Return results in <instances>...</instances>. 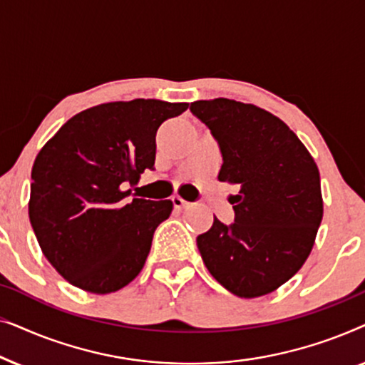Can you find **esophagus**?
<instances>
[{"instance_id": "esophagus-1", "label": "esophagus", "mask_w": 365, "mask_h": 365, "mask_svg": "<svg viewBox=\"0 0 365 365\" xmlns=\"http://www.w3.org/2000/svg\"><path fill=\"white\" fill-rule=\"evenodd\" d=\"M171 201H173V204H174V207H178V209H181V207H186L187 206V201H184V199L181 197V196H173L171 197Z\"/></svg>"}]
</instances>
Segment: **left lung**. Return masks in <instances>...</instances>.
I'll use <instances>...</instances> for the list:
<instances>
[{"mask_svg":"<svg viewBox=\"0 0 365 365\" xmlns=\"http://www.w3.org/2000/svg\"><path fill=\"white\" fill-rule=\"evenodd\" d=\"M191 113L221 149L217 179L239 189L234 222L214 217L196 239L199 252L234 296H266L312 251L324 211L317 164L286 123L254 104L217 98L191 103Z\"/></svg>","mask_w":365,"mask_h":365,"instance_id":"obj_1","label":"left lung"}]
</instances>
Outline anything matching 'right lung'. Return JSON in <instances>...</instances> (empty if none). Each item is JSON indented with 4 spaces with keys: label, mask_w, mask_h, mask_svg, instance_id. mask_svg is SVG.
<instances>
[{
    "label": "right lung",
    "mask_w": 365,
    "mask_h": 365,
    "mask_svg": "<svg viewBox=\"0 0 365 365\" xmlns=\"http://www.w3.org/2000/svg\"><path fill=\"white\" fill-rule=\"evenodd\" d=\"M187 103L133 99L78 113L44 144L31 171L29 221L39 247L69 284L93 294L141 272L173 202L129 197L154 169L158 128Z\"/></svg>",
    "instance_id": "1"
}]
</instances>
